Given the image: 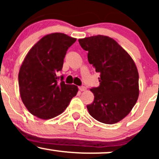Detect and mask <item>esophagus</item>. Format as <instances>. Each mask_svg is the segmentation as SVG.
I'll return each mask as SVG.
<instances>
[{"mask_svg":"<svg viewBox=\"0 0 159 159\" xmlns=\"http://www.w3.org/2000/svg\"><path fill=\"white\" fill-rule=\"evenodd\" d=\"M78 89H79L80 91H85L86 90H87V88H86L85 87H84V86H81V87H78Z\"/></svg>","mask_w":159,"mask_h":159,"instance_id":"1","label":"esophagus"}]
</instances>
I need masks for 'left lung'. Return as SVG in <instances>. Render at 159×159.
I'll return each mask as SVG.
<instances>
[{
  "instance_id": "obj_1",
  "label": "left lung",
  "mask_w": 159,
  "mask_h": 159,
  "mask_svg": "<svg viewBox=\"0 0 159 159\" xmlns=\"http://www.w3.org/2000/svg\"><path fill=\"white\" fill-rule=\"evenodd\" d=\"M96 72L99 86L92 87L93 102L87 105L94 119L105 124L123 120L135 105L139 96L138 69L128 53L106 36H94L78 40Z\"/></svg>"
}]
</instances>
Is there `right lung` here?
I'll use <instances>...</instances> for the list:
<instances>
[{
  "label": "right lung",
  "instance_id": "1",
  "mask_svg": "<svg viewBox=\"0 0 159 159\" xmlns=\"http://www.w3.org/2000/svg\"><path fill=\"white\" fill-rule=\"evenodd\" d=\"M76 39L64 34L45 36L27 53L19 73L20 95L34 116L48 120L63 113L77 94L78 87L66 84L63 69L67 50Z\"/></svg>",
  "mask_w": 159,
  "mask_h": 159
}]
</instances>
